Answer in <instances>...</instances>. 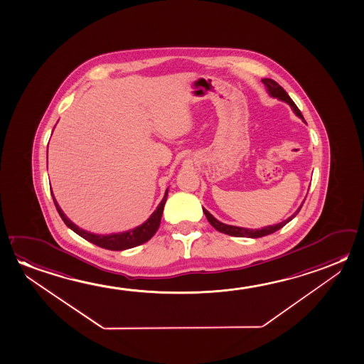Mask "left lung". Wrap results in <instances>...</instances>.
Returning a JSON list of instances; mask_svg holds the SVG:
<instances>
[{
	"label": "left lung",
	"mask_w": 364,
	"mask_h": 364,
	"mask_svg": "<svg viewBox=\"0 0 364 364\" xmlns=\"http://www.w3.org/2000/svg\"><path fill=\"white\" fill-rule=\"evenodd\" d=\"M262 82L266 85L267 88H268V92H269L271 96L277 97L278 100H282L284 102H287V104L292 107L294 114L304 120V116L301 114V111L299 110V107H297L294 101H292V98L289 97V93L286 92L282 87L278 85L277 82L273 81L271 78H264V80H262ZM301 208H302V205H301L300 208H299L291 218L284 220L282 223H279L277 225L266 226V228H263V229H257V230L245 229V228H237V226L226 225V224L220 223L219 220L215 219L214 216L210 214L206 208H203V213L206 215L208 223L214 226L215 229L220 231V232H224V234H228V235H231V237H266V235H269V234H273V232H276V231L279 230V229H282L283 226L286 225L287 223H289L291 220L294 219L296 215L300 213Z\"/></svg>",
	"instance_id": "8db88e82"
}]
</instances>
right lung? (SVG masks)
<instances>
[{
  "label": "right lung",
  "instance_id": "add662e5",
  "mask_svg": "<svg viewBox=\"0 0 364 364\" xmlns=\"http://www.w3.org/2000/svg\"><path fill=\"white\" fill-rule=\"evenodd\" d=\"M52 196L54 205H55L60 218L63 220L64 224L75 231V234H78L80 237L92 242L97 247H101V248L109 249V250H125V249L134 248V247H138L140 244H144L156 234L158 228H159V224H161V219H162L163 208H164V205L167 201L168 190L166 191V195L163 197L159 206L156 208V211L151 214L149 219L145 221L144 224L135 228L133 230L119 232V234H111V235H96V234H91L88 231L80 229L63 214V211L59 208V205L55 201L53 193Z\"/></svg>",
  "mask_w": 364,
  "mask_h": 364
}]
</instances>
